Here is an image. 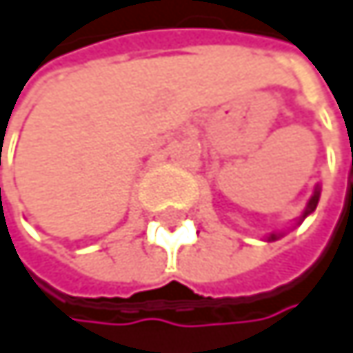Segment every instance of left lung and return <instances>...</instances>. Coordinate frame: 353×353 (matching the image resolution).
Segmentation results:
<instances>
[{
	"instance_id": "8db88e82",
	"label": "left lung",
	"mask_w": 353,
	"mask_h": 353,
	"mask_svg": "<svg viewBox=\"0 0 353 353\" xmlns=\"http://www.w3.org/2000/svg\"><path fill=\"white\" fill-rule=\"evenodd\" d=\"M318 201H320V188H316L314 196H311V199H309V203H307V210H305L303 218H305V216H309L311 212H314V210H316V205H318ZM271 239H277V235H271V237H269V241H271Z\"/></svg>"
}]
</instances>
